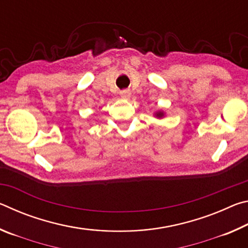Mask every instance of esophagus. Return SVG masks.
<instances>
[{
	"label": "esophagus",
	"instance_id": "obj_1",
	"mask_svg": "<svg viewBox=\"0 0 248 248\" xmlns=\"http://www.w3.org/2000/svg\"><path fill=\"white\" fill-rule=\"evenodd\" d=\"M130 96H131V92L129 90H124L120 92V97L123 99H129Z\"/></svg>",
	"mask_w": 248,
	"mask_h": 248
}]
</instances>
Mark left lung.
<instances>
[{
    "label": "left lung",
    "mask_w": 248,
    "mask_h": 248,
    "mask_svg": "<svg viewBox=\"0 0 248 248\" xmlns=\"http://www.w3.org/2000/svg\"><path fill=\"white\" fill-rule=\"evenodd\" d=\"M155 116H156L157 118H162V117L164 116V112H163V111H157L156 114H155Z\"/></svg>",
    "instance_id": "obj_1"
}]
</instances>
